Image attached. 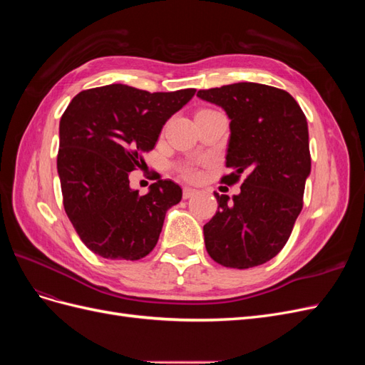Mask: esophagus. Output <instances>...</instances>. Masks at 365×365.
<instances>
[{
	"instance_id": "obj_1",
	"label": "esophagus",
	"mask_w": 365,
	"mask_h": 365,
	"mask_svg": "<svg viewBox=\"0 0 365 365\" xmlns=\"http://www.w3.org/2000/svg\"><path fill=\"white\" fill-rule=\"evenodd\" d=\"M196 195H197V190L192 189V187H184V190H182V197H184V200H189V197H193Z\"/></svg>"
}]
</instances>
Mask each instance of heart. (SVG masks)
Segmentation results:
<instances>
[{
	"mask_svg": "<svg viewBox=\"0 0 365 365\" xmlns=\"http://www.w3.org/2000/svg\"><path fill=\"white\" fill-rule=\"evenodd\" d=\"M180 173H181L182 178H185V180H196L197 175H200V173H197L195 165H192V164H184V165H181V168H180Z\"/></svg>",
	"mask_w": 365,
	"mask_h": 365,
	"instance_id": "1",
	"label": "heart"
}]
</instances>
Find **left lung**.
Listing matches in <instances>:
<instances>
[{
    "instance_id": "obj_1",
    "label": "left lung",
    "mask_w": 365,
    "mask_h": 365,
    "mask_svg": "<svg viewBox=\"0 0 365 365\" xmlns=\"http://www.w3.org/2000/svg\"><path fill=\"white\" fill-rule=\"evenodd\" d=\"M202 101L230 117L227 168L220 182L244 178L230 201L215 193L217 212L204 225L205 248L227 268L247 269L277 256L303 208L311 173L307 121L295 98L280 88L239 82L200 90Z\"/></svg>"
}]
</instances>
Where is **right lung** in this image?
<instances>
[{"label":"right lung","instance_id":"add662e5","mask_svg":"<svg viewBox=\"0 0 365 365\" xmlns=\"http://www.w3.org/2000/svg\"><path fill=\"white\" fill-rule=\"evenodd\" d=\"M195 88L149 93L114 83L77 94L61 117L58 173L63 208L81 240L105 259L138 260L155 248L164 216L182 190L170 180L138 195L129 172Z\"/></svg>","mask_w":365,"mask_h":365}]
</instances>
